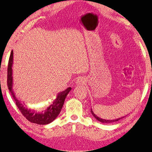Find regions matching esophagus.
<instances>
[{
  "label": "esophagus",
  "instance_id": "obj_1",
  "mask_svg": "<svg viewBox=\"0 0 152 152\" xmlns=\"http://www.w3.org/2000/svg\"><path fill=\"white\" fill-rule=\"evenodd\" d=\"M85 79L84 78H82V77H79V78L77 79V80L76 81V84H80V85H81V84H85Z\"/></svg>",
  "mask_w": 152,
  "mask_h": 152
}]
</instances>
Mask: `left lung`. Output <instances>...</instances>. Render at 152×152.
I'll use <instances>...</instances> for the list:
<instances>
[{
    "label": "left lung",
    "mask_w": 152,
    "mask_h": 152,
    "mask_svg": "<svg viewBox=\"0 0 152 152\" xmlns=\"http://www.w3.org/2000/svg\"><path fill=\"white\" fill-rule=\"evenodd\" d=\"M91 113H92V115H93V116L94 117L95 119H97L98 121H99L101 122V123H110L115 122V121H119V120H120V119H123V118H124V117H120V118H119V119H113V120H107V119H101V118H100V117H97L96 115L94 114V112L92 111V109H91Z\"/></svg>",
    "instance_id": "left-lung-1"
}]
</instances>
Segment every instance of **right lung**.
<instances>
[{"instance_id":"add662e5","label":"right lung","mask_w":152,"mask_h":152,"mask_svg":"<svg viewBox=\"0 0 152 152\" xmlns=\"http://www.w3.org/2000/svg\"><path fill=\"white\" fill-rule=\"evenodd\" d=\"M12 63H13V51L12 50L11 55H10L8 70H7V86H8L9 91L11 93L12 96L15 100V103H16L17 107L19 108L20 111L28 121L31 123H36L38 125H47L51 123L56 119V117L60 113L67 94L70 92L72 88L69 87L65 91L59 92L52 103L47 109L42 110V113H38L35 110L32 109H28L17 99L13 90H12V86H13L12 68Z\"/></svg>"}]
</instances>
